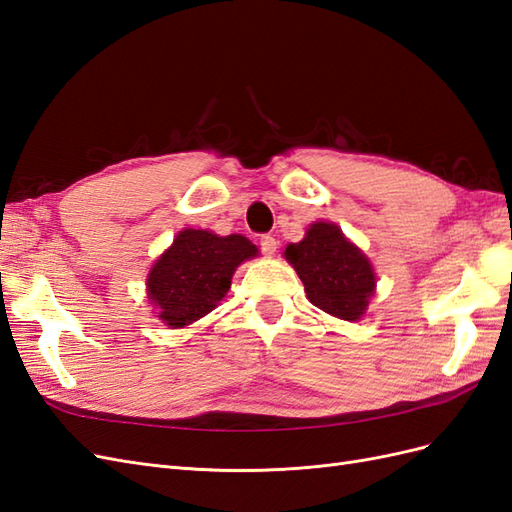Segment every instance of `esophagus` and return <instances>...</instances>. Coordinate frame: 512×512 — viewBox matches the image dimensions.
<instances>
[{
    "label": "esophagus",
    "instance_id": "34e87169",
    "mask_svg": "<svg viewBox=\"0 0 512 512\" xmlns=\"http://www.w3.org/2000/svg\"><path fill=\"white\" fill-rule=\"evenodd\" d=\"M260 250H262V254H267V256L275 254L277 241H275L271 235H262V237H260Z\"/></svg>",
    "mask_w": 512,
    "mask_h": 512
}]
</instances>
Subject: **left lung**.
<instances>
[{"mask_svg":"<svg viewBox=\"0 0 512 512\" xmlns=\"http://www.w3.org/2000/svg\"><path fill=\"white\" fill-rule=\"evenodd\" d=\"M284 256L301 277L307 299L322 312L350 322L365 314L376 290V273L339 226L312 224L303 241L290 243Z\"/></svg>","mask_w":512,"mask_h":512,"instance_id":"8db88e82","label":"left lung"}]
</instances>
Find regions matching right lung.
Wrapping results in <instances>:
<instances>
[{
  "label": "right lung",
  "mask_w": 512,
  "mask_h": 512,
  "mask_svg": "<svg viewBox=\"0 0 512 512\" xmlns=\"http://www.w3.org/2000/svg\"><path fill=\"white\" fill-rule=\"evenodd\" d=\"M256 254L258 247L241 235L185 228L151 267L147 297L164 324L183 329L218 307L237 267Z\"/></svg>",
  "instance_id": "1"
}]
</instances>
